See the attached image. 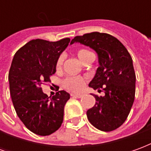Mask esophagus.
Masks as SVG:
<instances>
[{
  "instance_id": "obj_1",
  "label": "esophagus",
  "mask_w": 151,
  "mask_h": 151,
  "mask_svg": "<svg viewBox=\"0 0 151 151\" xmlns=\"http://www.w3.org/2000/svg\"><path fill=\"white\" fill-rule=\"evenodd\" d=\"M70 95H71L72 97H76V98H82V96H83L82 94H74V93H72Z\"/></svg>"
}]
</instances>
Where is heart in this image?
I'll use <instances>...</instances> for the list:
<instances>
[{
  "label": "heart",
  "instance_id": "1",
  "mask_svg": "<svg viewBox=\"0 0 151 151\" xmlns=\"http://www.w3.org/2000/svg\"><path fill=\"white\" fill-rule=\"evenodd\" d=\"M75 53L78 58L82 63L91 57H94V54L91 51L85 49V48H79V49L76 50ZM64 60H65L64 56L60 55L56 62V70L61 69ZM85 83V78H83L82 77H67L65 79L63 80L62 86L64 88L68 91H79L84 87Z\"/></svg>",
  "mask_w": 151,
  "mask_h": 151
}]
</instances>
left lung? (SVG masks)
Listing matches in <instances>:
<instances>
[{"instance_id":"1","label":"left lung","mask_w":151,"mask_h":151,"mask_svg":"<svg viewBox=\"0 0 151 151\" xmlns=\"http://www.w3.org/2000/svg\"><path fill=\"white\" fill-rule=\"evenodd\" d=\"M75 42L89 46L97 52L99 66L89 86L104 92L95 96L96 102L86 111L87 118L96 129L109 132L126 120L135 97L136 75L133 60L126 47L116 38L100 32L75 36Z\"/></svg>"}]
</instances>
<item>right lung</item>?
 Instances as JSON below:
<instances>
[{"label": "right lung", "instance_id": "add662e5", "mask_svg": "<svg viewBox=\"0 0 151 151\" xmlns=\"http://www.w3.org/2000/svg\"><path fill=\"white\" fill-rule=\"evenodd\" d=\"M69 42V38L56 42L31 40L17 51L10 66L9 91L16 113L28 129L40 136L52 134L63 123L70 95L60 91L50 98L41 86L50 82L56 73V60Z\"/></svg>", "mask_w": 151, "mask_h": 151}]
</instances>
